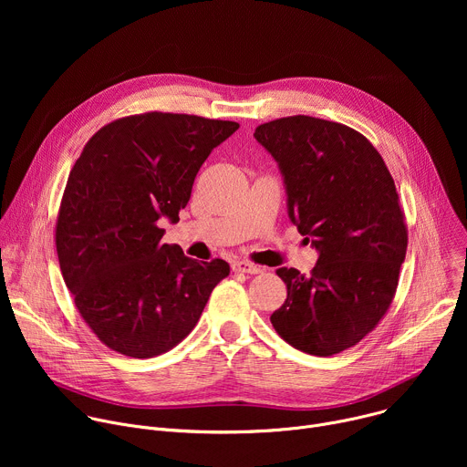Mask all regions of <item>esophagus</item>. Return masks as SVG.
<instances>
[{
  "label": "esophagus",
  "instance_id": "esophagus-1",
  "mask_svg": "<svg viewBox=\"0 0 467 467\" xmlns=\"http://www.w3.org/2000/svg\"><path fill=\"white\" fill-rule=\"evenodd\" d=\"M233 270L238 272V274H247V275H256V274H262V268L256 264H251V262H234L233 264Z\"/></svg>",
  "mask_w": 467,
  "mask_h": 467
}]
</instances>
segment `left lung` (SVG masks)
Instances as JSON below:
<instances>
[{
    "instance_id": "left-lung-1",
    "label": "left lung",
    "mask_w": 467,
    "mask_h": 467,
    "mask_svg": "<svg viewBox=\"0 0 467 467\" xmlns=\"http://www.w3.org/2000/svg\"><path fill=\"white\" fill-rule=\"evenodd\" d=\"M253 137L279 166L290 222L317 251L310 277L277 270L288 296L272 325L303 353L337 355L393 299L409 240L395 182L369 140L337 121L299 114Z\"/></svg>"
}]
</instances>
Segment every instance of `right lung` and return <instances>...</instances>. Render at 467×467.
Wrapping results in <instances>:
<instances>
[{"label": "right lung", "mask_w": 467, "mask_h": 467, "mask_svg": "<svg viewBox=\"0 0 467 467\" xmlns=\"http://www.w3.org/2000/svg\"><path fill=\"white\" fill-rule=\"evenodd\" d=\"M240 125L190 114L116 119L74 164L57 220L66 286L110 349L151 358L175 348L229 275L222 258L199 262L161 244L159 220L179 222L207 157Z\"/></svg>", "instance_id": "obj_1"}]
</instances>
